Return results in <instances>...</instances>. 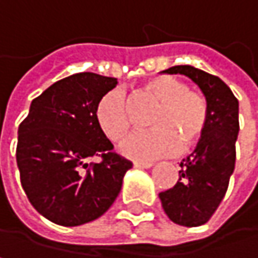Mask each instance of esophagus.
Returning a JSON list of instances; mask_svg holds the SVG:
<instances>
[{
	"label": "esophagus",
	"mask_w": 258,
	"mask_h": 258,
	"mask_svg": "<svg viewBox=\"0 0 258 258\" xmlns=\"http://www.w3.org/2000/svg\"><path fill=\"white\" fill-rule=\"evenodd\" d=\"M153 164L152 163H147V161H134V167L137 169H150Z\"/></svg>",
	"instance_id": "esophagus-1"
}]
</instances>
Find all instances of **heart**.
Masks as SVG:
<instances>
[{
  "instance_id": "obj_1",
  "label": "heart",
  "mask_w": 258,
  "mask_h": 258,
  "mask_svg": "<svg viewBox=\"0 0 258 258\" xmlns=\"http://www.w3.org/2000/svg\"><path fill=\"white\" fill-rule=\"evenodd\" d=\"M144 94L158 102L149 118L150 131L135 132L120 144V152L132 159H155L169 156L195 144L207 126V103L202 95L172 76H158L144 85ZM95 118L111 141L121 140L131 127L126 95L111 89L95 106Z\"/></svg>"
}]
</instances>
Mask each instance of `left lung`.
Here are the masks:
<instances>
[{"instance_id":"1","label":"left lung","mask_w":258,"mask_h":258,"mask_svg":"<svg viewBox=\"0 0 258 258\" xmlns=\"http://www.w3.org/2000/svg\"><path fill=\"white\" fill-rule=\"evenodd\" d=\"M164 73L184 74L207 100V126L193 150L181 161L178 182L159 193L169 219L182 227H199L217 210L236 164L239 135V100L217 76L190 65H176Z\"/></svg>"}]
</instances>
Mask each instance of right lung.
Returning a JSON list of instances; mask_svg holds the SVG:
<instances>
[{
	"instance_id": "add662e5",
	"label": "right lung",
	"mask_w": 258,
	"mask_h": 258,
	"mask_svg": "<svg viewBox=\"0 0 258 258\" xmlns=\"http://www.w3.org/2000/svg\"><path fill=\"white\" fill-rule=\"evenodd\" d=\"M117 83L95 73L65 77L31 102L19 124L21 185L35 210L62 227H77L105 214L132 167L112 152L95 118L99 100ZM94 156L101 161L88 165Z\"/></svg>"
}]
</instances>
